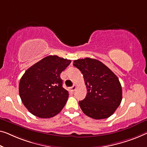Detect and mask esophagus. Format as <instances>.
Listing matches in <instances>:
<instances>
[{
	"mask_svg": "<svg viewBox=\"0 0 147 147\" xmlns=\"http://www.w3.org/2000/svg\"><path fill=\"white\" fill-rule=\"evenodd\" d=\"M76 86H76V84H74V86H73L72 87L70 88V90H71L72 92H74V91L75 90H76Z\"/></svg>",
	"mask_w": 147,
	"mask_h": 147,
	"instance_id": "34e87169",
	"label": "esophagus"
}]
</instances>
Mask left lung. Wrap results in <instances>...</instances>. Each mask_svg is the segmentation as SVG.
<instances>
[{
  "instance_id": "8db88e82",
  "label": "left lung",
  "mask_w": 147,
  "mask_h": 147,
  "mask_svg": "<svg viewBox=\"0 0 147 147\" xmlns=\"http://www.w3.org/2000/svg\"><path fill=\"white\" fill-rule=\"evenodd\" d=\"M73 65L84 76L86 96L78 102L83 113L94 119L108 118L122 100L121 85L117 76L104 63L94 59L74 61Z\"/></svg>"
}]
</instances>
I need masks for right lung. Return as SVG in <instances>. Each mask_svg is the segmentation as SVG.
Returning a JSON list of instances; mask_svg holds the SVG:
<instances>
[{"label": "right lung", "mask_w": 147, "mask_h": 147, "mask_svg": "<svg viewBox=\"0 0 147 147\" xmlns=\"http://www.w3.org/2000/svg\"><path fill=\"white\" fill-rule=\"evenodd\" d=\"M71 60L49 55L30 67L22 76L19 94L28 111L40 118H50L64 108L69 92L60 77Z\"/></svg>", "instance_id": "1"}]
</instances>
